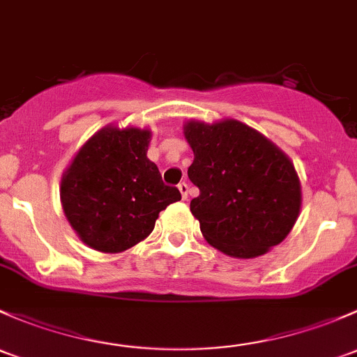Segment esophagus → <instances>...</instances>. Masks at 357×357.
Instances as JSON below:
<instances>
[{"label": "esophagus", "mask_w": 357, "mask_h": 357, "mask_svg": "<svg viewBox=\"0 0 357 357\" xmlns=\"http://www.w3.org/2000/svg\"><path fill=\"white\" fill-rule=\"evenodd\" d=\"M177 187H178L180 194H182L183 199H187V194H189V185H187V182H180Z\"/></svg>", "instance_id": "1"}]
</instances>
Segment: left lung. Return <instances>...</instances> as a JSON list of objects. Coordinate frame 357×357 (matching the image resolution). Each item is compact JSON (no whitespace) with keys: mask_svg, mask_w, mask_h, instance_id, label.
Wrapping results in <instances>:
<instances>
[{"mask_svg":"<svg viewBox=\"0 0 357 357\" xmlns=\"http://www.w3.org/2000/svg\"><path fill=\"white\" fill-rule=\"evenodd\" d=\"M183 135L194 151L187 175L199 187L190 211L206 241L244 259L280 244L301 209L299 177L285 153L232 119L190 120Z\"/></svg>","mask_w":357,"mask_h":357,"instance_id":"1","label":"left lung"}]
</instances>
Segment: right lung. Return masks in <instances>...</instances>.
<instances>
[{
	"mask_svg": "<svg viewBox=\"0 0 357 357\" xmlns=\"http://www.w3.org/2000/svg\"><path fill=\"white\" fill-rule=\"evenodd\" d=\"M151 132L105 127L75 154L61 177V206L84 244L122 252L153 232L158 215L182 199L146 156Z\"/></svg>",
	"mask_w": 357,
	"mask_h": 357,
	"instance_id": "add662e5",
	"label": "right lung"
}]
</instances>
